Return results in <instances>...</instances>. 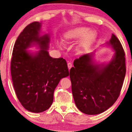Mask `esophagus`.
<instances>
[{"label":"esophagus","instance_id":"obj_1","mask_svg":"<svg viewBox=\"0 0 132 132\" xmlns=\"http://www.w3.org/2000/svg\"><path fill=\"white\" fill-rule=\"evenodd\" d=\"M68 67L69 69H70V68L72 67V64L71 63H68Z\"/></svg>","mask_w":132,"mask_h":132}]
</instances>
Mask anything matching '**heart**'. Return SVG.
Here are the masks:
<instances>
[{"instance_id":"heart-1","label":"heart","mask_w":132,"mask_h":132,"mask_svg":"<svg viewBox=\"0 0 132 132\" xmlns=\"http://www.w3.org/2000/svg\"><path fill=\"white\" fill-rule=\"evenodd\" d=\"M88 31L89 29L83 27H77L70 29L64 33L62 40L64 43L69 44L83 37L76 46L77 52L81 53L95 42L96 38L95 32L91 30L88 32Z\"/></svg>"}]
</instances>
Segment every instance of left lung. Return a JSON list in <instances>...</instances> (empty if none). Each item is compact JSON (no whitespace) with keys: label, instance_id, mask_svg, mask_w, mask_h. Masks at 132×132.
<instances>
[{"label":"left lung","instance_id":"obj_1","mask_svg":"<svg viewBox=\"0 0 132 132\" xmlns=\"http://www.w3.org/2000/svg\"><path fill=\"white\" fill-rule=\"evenodd\" d=\"M115 51L107 64L93 61V53L76 59L70 70L72 91L79 110L87 114H97L114 103L120 95L126 75L125 53L114 34L106 43Z\"/></svg>","mask_w":132,"mask_h":132}]
</instances>
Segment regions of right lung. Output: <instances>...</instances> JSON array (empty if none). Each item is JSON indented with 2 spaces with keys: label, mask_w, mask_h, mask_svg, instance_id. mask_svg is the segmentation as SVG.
<instances>
[{
  "label": "right lung",
  "mask_w": 132,
  "mask_h": 132,
  "mask_svg": "<svg viewBox=\"0 0 132 132\" xmlns=\"http://www.w3.org/2000/svg\"><path fill=\"white\" fill-rule=\"evenodd\" d=\"M41 23L34 22L20 33L14 43L11 60V76L18 99L28 111L40 113L53 101L55 89L60 79L69 75L65 59L49 56L50 37L40 35ZM37 45L33 54L27 51Z\"/></svg>",
  "instance_id": "add662e5"
}]
</instances>
